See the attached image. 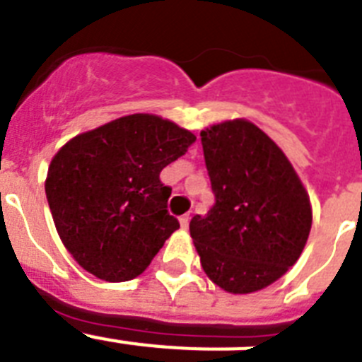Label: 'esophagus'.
<instances>
[{"instance_id": "obj_1", "label": "esophagus", "mask_w": 362, "mask_h": 362, "mask_svg": "<svg viewBox=\"0 0 362 362\" xmlns=\"http://www.w3.org/2000/svg\"><path fill=\"white\" fill-rule=\"evenodd\" d=\"M179 223H181V228L187 230L188 223H190V216H188V214H187V216H181V217H179Z\"/></svg>"}]
</instances>
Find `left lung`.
<instances>
[{"label":"left lung","instance_id":"obj_1","mask_svg":"<svg viewBox=\"0 0 362 362\" xmlns=\"http://www.w3.org/2000/svg\"><path fill=\"white\" fill-rule=\"evenodd\" d=\"M216 203L190 221L210 281L230 293L264 288L296 264L312 228L305 187L283 150L246 119L201 132Z\"/></svg>","mask_w":362,"mask_h":362}]
</instances>
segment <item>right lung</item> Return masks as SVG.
Here are the masks:
<instances>
[{
  "instance_id": "1",
  "label": "right lung",
  "mask_w": 362,
  "mask_h": 362,
  "mask_svg": "<svg viewBox=\"0 0 362 362\" xmlns=\"http://www.w3.org/2000/svg\"><path fill=\"white\" fill-rule=\"evenodd\" d=\"M194 141L172 121L132 114L79 134L54 156L47 201L63 245L86 272L110 283L145 272L179 228L159 174Z\"/></svg>"
}]
</instances>
